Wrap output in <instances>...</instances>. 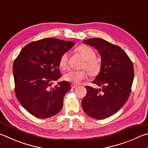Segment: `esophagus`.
Instances as JSON below:
<instances>
[{
    "label": "esophagus",
    "mask_w": 148,
    "mask_h": 148,
    "mask_svg": "<svg viewBox=\"0 0 148 148\" xmlns=\"http://www.w3.org/2000/svg\"><path fill=\"white\" fill-rule=\"evenodd\" d=\"M71 87L72 88H76V87H77V85H74V84H71Z\"/></svg>",
    "instance_id": "34e87169"
}]
</instances>
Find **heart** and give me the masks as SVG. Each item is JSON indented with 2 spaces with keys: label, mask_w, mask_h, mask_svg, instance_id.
Returning <instances> with one entry per match:
<instances>
[{
  "label": "heart",
  "mask_w": 148,
  "mask_h": 148,
  "mask_svg": "<svg viewBox=\"0 0 148 148\" xmlns=\"http://www.w3.org/2000/svg\"><path fill=\"white\" fill-rule=\"evenodd\" d=\"M76 51L84 60L82 68L85 69L91 76H96L100 73L101 68V63L96 59V54L93 49L86 45H82L77 48ZM69 53H64L59 61V66L61 69H65L68 64ZM87 77V73L85 71H73L71 70L64 74L63 78L67 82L77 84Z\"/></svg>",
  "instance_id": "1"
}]
</instances>
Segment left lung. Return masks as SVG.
Instances as JSON below:
<instances>
[{
    "label": "left lung",
    "instance_id": "left-lung-1",
    "mask_svg": "<svg viewBox=\"0 0 148 148\" xmlns=\"http://www.w3.org/2000/svg\"><path fill=\"white\" fill-rule=\"evenodd\" d=\"M83 43L100 53L101 68L92 82L101 88L86 86L87 92L82 100V108L93 119H107L119 111L130 97L134 79L133 63L120 47L103 39H88Z\"/></svg>",
    "mask_w": 148,
    "mask_h": 148
}]
</instances>
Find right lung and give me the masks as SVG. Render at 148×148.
Here are the masks:
<instances>
[{
	"mask_svg": "<svg viewBox=\"0 0 148 148\" xmlns=\"http://www.w3.org/2000/svg\"><path fill=\"white\" fill-rule=\"evenodd\" d=\"M75 45L73 41L46 38L24 47L13 65L15 95L32 115L47 119L62 109L63 98L71 89L66 81L52 87L61 76L59 61L63 53Z\"/></svg>",
	"mask_w": 148,
	"mask_h": 148,
	"instance_id": "1",
	"label": "right lung"
}]
</instances>
